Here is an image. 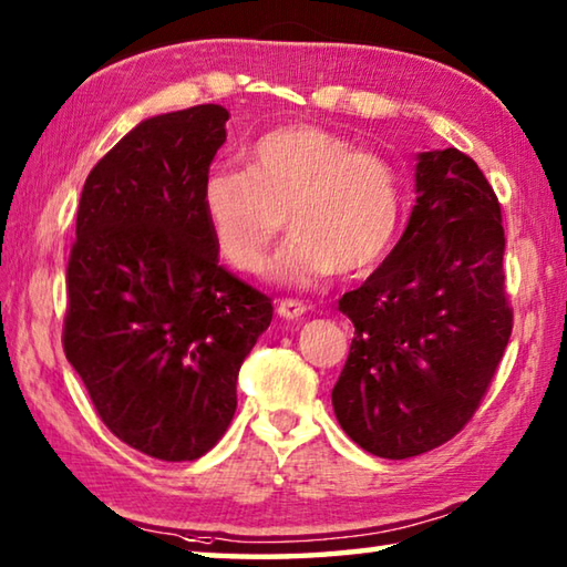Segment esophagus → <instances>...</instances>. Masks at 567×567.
<instances>
[{
	"label": "esophagus",
	"mask_w": 567,
	"mask_h": 567,
	"mask_svg": "<svg viewBox=\"0 0 567 567\" xmlns=\"http://www.w3.org/2000/svg\"><path fill=\"white\" fill-rule=\"evenodd\" d=\"M305 312H307V305L297 302V300H282L280 305H277V315H280L282 320H300Z\"/></svg>",
	"instance_id": "obj_1"
}]
</instances>
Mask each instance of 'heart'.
Segmentation results:
<instances>
[{"instance_id": "b5f03b06", "label": "heart", "mask_w": 567, "mask_h": 567, "mask_svg": "<svg viewBox=\"0 0 567 567\" xmlns=\"http://www.w3.org/2000/svg\"><path fill=\"white\" fill-rule=\"evenodd\" d=\"M402 207L388 159L312 124L265 134L247 150L245 169H215L203 185L209 235L239 272L262 270L287 217L295 237L272 277L290 287L375 270L395 245Z\"/></svg>"}]
</instances>
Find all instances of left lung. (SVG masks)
<instances>
[{"label": "left lung", "mask_w": 567, "mask_h": 567, "mask_svg": "<svg viewBox=\"0 0 567 567\" xmlns=\"http://www.w3.org/2000/svg\"><path fill=\"white\" fill-rule=\"evenodd\" d=\"M405 233L340 310L354 324L332 388L344 433L405 460L473 417L511 340L505 233L493 187L455 147L420 152Z\"/></svg>", "instance_id": "obj_1"}]
</instances>
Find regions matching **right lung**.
Here are the masks:
<instances>
[{
	"instance_id": "1",
	"label": "right lung",
	"mask_w": 567,
	"mask_h": 567,
	"mask_svg": "<svg viewBox=\"0 0 567 567\" xmlns=\"http://www.w3.org/2000/svg\"><path fill=\"white\" fill-rule=\"evenodd\" d=\"M219 104L142 120L84 182L66 265L64 354L100 417L150 457H203L233 422L270 297L229 275L203 213Z\"/></svg>"
}]
</instances>
